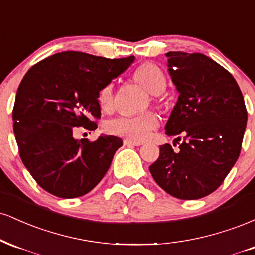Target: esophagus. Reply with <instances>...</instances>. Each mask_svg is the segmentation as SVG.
<instances>
[{
    "label": "esophagus",
    "instance_id": "34e87169",
    "mask_svg": "<svg viewBox=\"0 0 255 255\" xmlns=\"http://www.w3.org/2000/svg\"><path fill=\"white\" fill-rule=\"evenodd\" d=\"M124 144L126 146H140V145H142V141H133V140L125 139Z\"/></svg>",
    "mask_w": 255,
    "mask_h": 255
}]
</instances>
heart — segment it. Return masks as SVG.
Segmentation results:
<instances>
[{"mask_svg":"<svg viewBox=\"0 0 255 255\" xmlns=\"http://www.w3.org/2000/svg\"><path fill=\"white\" fill-rule=\"evenodd\" d=\"M134 80L141 85L152 95L163 92L166 86V78L159 67L153 63H144L134 72ZM98 103L103 110L109 111L115 104L114 85L108 84L99 91ZM159 120L152 111L140 115H119L110 119L105 124V130L109 134L124 136L133 141H140L148 136L154 128L158 127Z\"/></svg>","mask_w":255,"mask_h":255,"instance_id":"1","label":"heart"}]
</instances>
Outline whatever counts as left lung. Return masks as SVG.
Segmentation results:
<instances>
[{"mask_svg":"<svg viewBox=\"0 0 255 255\" xmlns=\"http://www.w3.org/2000/svg\"><path fill=\"white\" fill-rule=\"evenodd\" d=\"M169 73L178 99L165 125L169 144L150 165L154 181L177 199L195 200L223 183L241 152L247 109L238 83L221 64L199 52L170 51Z\"/></svg>","mask_w":255,"mask_h":255,"instance_id":"obj_1","label":"left lung"}]
</instances>
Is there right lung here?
Instances as JSON below:
<instances>
[{"instance_id": "right-lung-1", "label": "right lung", "mask_w": 255, "mask_h": 255, "mask_svg": "<svg viewBox=\"0 0 255 255\" xmlns=\"http://www.w3.org/2000/svg\"><path fill=\"white\" fill-rule=\"evenodd\" d=\"M80 51L51 55L28 69L17 89L13 128L20 158L40 187L71 199L92 191L122 146L118 136L74 139L77 127L95 130L98 93L133 63Z\"/></svg>"}]
</instances>
